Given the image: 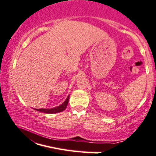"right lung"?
<instances>
[{"label": "right lung", "instance_id": "right-lung-1", "mask_svg": "<svg viewBox=\"0 0 156 156\" xmlns=\"http://www.w3.org/2000/svg\"><path fill=\"white\" fill-rule=\"evenodd\" d=\"M69 98L70 96H67V98H66V100L64 101L63 104H62L61 105L58 106V107H54V108H51V109H44V108H41V109H34L36 110L37 111L41 112V113H61V112L64 111L65 109L67 108V104H68L69 101Z\"/></svg>", "mask_w": 156, "mask_h": 156}]
</instances>
